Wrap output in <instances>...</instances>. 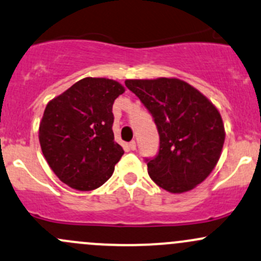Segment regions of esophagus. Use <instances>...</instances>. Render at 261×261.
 <instances>
[{
    "mask_svg": "<svg viewBox=\"0 0 261 261\" xmlns=\"http://www.w3.org/2000/svg\"><path fill=\"white\" fill-rule=\"evenodd\" d=\"M128 147H130V150H136V142L134 141H130L128 142Z\"/></svg>",
    "mask_w": 261,
    "mask_h": 261,
    "instance_id": "obj_1",
    "label": "esophagus"
}]
</instances>
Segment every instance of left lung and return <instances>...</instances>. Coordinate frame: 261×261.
Returning <instances> with one entry per match:
<instances>
[{
	"mask_svg": "<svg viewBox=\"0 0 261 261\" xmlns=\"http://www.w3.org/2000/svg\"><path fill=\"white\" fill-rule=\"evenodd\" d=\"M125 85L152 115L160 136L158 155L146 160L150 177L169 193L193 190L220 159L225 141L220 112L179 79L126 80Z\"/></svg>",
	"mask_w": 261,
	"mask_h": 261,
	"instance_id": "left-lung-1",
	"label": "left lung"
}]
</instances>
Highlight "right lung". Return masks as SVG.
I'll return each mask as SVG.
<instances>
[{"label": "right lung", "mask_w": 261, "mask_h": 261, "mask_svg": "<svg viewBox=\"0 0 261 261\" xmlns=\"http://www.w3.org/2000/svg\"><path fill=\"white\" fill-rule=\"evenodd\" d=\"M125 87L103 77H85L46 106L40 122L41 150L62 182L80 191L105 184L123 155L115 141L112 105Z\"/></svg>", "instance_id": "right-lung-1"}]
</instances>
